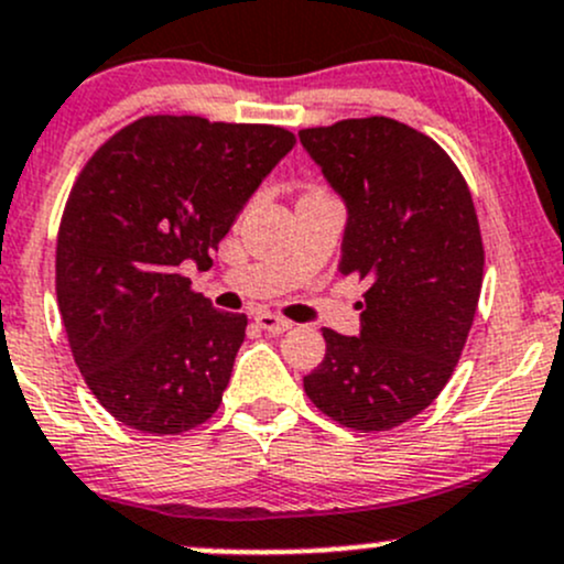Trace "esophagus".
<instances>
[{
    "mask_svg": "<svg viewBox=\"0 0 564 564\" xmlns=\"http://www.w3.org/2000/svg\"><path fill=\"white\" fill-rule=\"evenodd\" d=\"M257 324L264 332H270V335H283L286 329H292V322L275 316V313H257Z\"/></svg>",
    "mask_w": 564,
    "mask_h": 564,
    "instance_id": "esophagus-1",
    "label": "esophagus"
}]
</instances>
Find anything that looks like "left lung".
Returning a JSON list of instances; mask_svg holds the SVG:
<instances>
[{
    "instance_id": "obj_1",
    "label": "left lung",
    "mask_w": 564,
    "mask_h": 564,
    "mask_svg": "<svg viewBox=\"0 0 564 564\" xmlns=\"http://www.w3.org/2000/svg\"><path fill=\"white\" fill-rule=\"evenodd\" d=\"M302 148L346 205L340 275L367 281L359 335L324 327L305 394L361 432L400 426L452 378L484 281L470 188L448 153L394 118L302 129Z\"/></svg>"
}]
</instances>
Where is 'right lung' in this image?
Segmentation results:
<instances>
[{"label": "right lung", "instance_id": "right-lung-1", "mask_svg": "<svg viewBox=\"0 0 564 564\" xmlns=\"http://www.w3.org/2000/svg\"><path fill=\"white\" fill-rule=\"evenodd\" d=\"M292 148L281 127L145 116L83 167L58 227L56 297L88 389L121 424L177 435L216 413L248 318L194 294L181 267H210Z\"/></svg>", "mask_w": 564, "mask_h": 564}]
</instances>
